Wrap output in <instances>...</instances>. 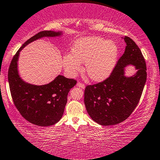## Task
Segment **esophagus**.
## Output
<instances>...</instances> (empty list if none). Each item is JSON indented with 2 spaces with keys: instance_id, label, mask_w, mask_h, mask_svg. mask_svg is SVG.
Returning <instances> with one entry per match:
<instances>
[{
  "instance_id": "obj_1",
  "label": "esophagus",
  "mask_w": 160,
  "mask_h": 160,
  "mask_svg": "<svg viewBox=\"0 0 160 160\" xmlns=\"http://www.w3.org/2000/svg\"><path fill=\"white\" fill-rule=\"evenodd\" d=\"M77 86H78V87H80V88H85V85L83 83H82V82H78V83H77Z\"/></svg>"
}]
</instances>
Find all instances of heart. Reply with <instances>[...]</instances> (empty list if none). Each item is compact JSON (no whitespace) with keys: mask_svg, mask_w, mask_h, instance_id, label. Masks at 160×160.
I'll list each match as a JSON object with an SVG mask.
<instances>
[{"mask_svg":"<svg viewBox=\"0 0 160 160\" xmlns=\"http://www.w3.org/2000/svg\"><path fill=\"white\" fill-rule=\"evenodd\" d=\"M118 46L114 41L100 37H89L77 40L62 59V64L68 75L74 76L81 70L80 62L86 66V72L94 81L108 78L116 65Z\"/></svg>","mask_w":160,"mask_h":160,"instance_id":"b5f03b06","label":"heart"}]
</instances>
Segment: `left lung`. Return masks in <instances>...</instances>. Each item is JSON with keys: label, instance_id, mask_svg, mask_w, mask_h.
<instances>
[{"label": "left lung", "instance_id": "1", "mask_svg": "<svg viewBox=\"0 0 160 160\" xmlns=\"http://www.w3.org/2000/svg\"><path fill=\"white\" fill-rule=\"evenodd\" d=\"M124 40V54L106 80L85 88L84 102L92 119L102 125H113L126 120L140 100L146 82V63L135 42L128 36ZM132 64L138 69L131 78L124 76V68Z\"/></svg>", "mask_w": 160, "mask_h": 160}]
</instances>
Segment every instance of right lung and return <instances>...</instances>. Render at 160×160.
Segmentation results:
<instances>
[{
  "mask_svg": "<svg viewBox=\"0 0 160 160\" xmlns=\"http://www.w3.org/2000/svg\"><path fill=\"white\" fill-rule=\"evenodd\" d=\"M60 32L46 30L38 32L24 43L14 55L8 71L10 92L14 105L25 120L39 126H49L58 122L62 116L70 89L77 80L58 75L53 81L43 86L24 82L18 73L19 52L24 46L42 37H54Z\"/></svg>",
  "mask_w": 160,
  "mask_h": 160,
  "instance_id": "obj_1",
  "label": "right lung"
}]
</instances>
